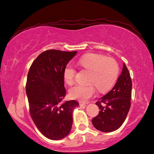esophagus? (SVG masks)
Instances as JSON below:
<instances>
[{
    "instance_id": "1",
    "label": "esophagus",
    "mask_w": 154,
    "mask_h": 154,
    "mask_svg": "<svg viewBox=\"0 0 154 154\" xmlns=\"http://www.w3.org/2000/svg\"><path fill=\"white\" fill-rule=\"evenodd\" d=\"M89 104V103H83V102H79V105L81 106H87Z\"/></svg>"
}]
</instances>
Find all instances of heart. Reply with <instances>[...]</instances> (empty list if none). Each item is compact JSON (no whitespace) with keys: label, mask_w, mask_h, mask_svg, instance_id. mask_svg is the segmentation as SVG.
I'll return each instance as SVG.
<instances>
[{"label":"heart","mask_w":154,"mask_h":154,"mask_svg":"<svg viewBox=\"0 0 154 154\" xmlns=\"http://www.w3.org/2000/svg\"><path fill=\"white\" fill-rule=\"evenodd\" d=\"M78 63L84 69L91 71L89 82L93 83L99 91L102 92L109 89L113 85L119 75V67L116 61L111 57L106 58L102 55H84L79 59ZM75 73L76 71L74 67L68 64L63 72L65 82L68 85L73 84ZM94 85H77L70 89V96L74 99L83 102L87 101L95 93Z\"/></svg>","instance_id":"obj_1"}]
</instances>
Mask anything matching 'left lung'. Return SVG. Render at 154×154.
Listing matches in <instances>:
<instances>
[{
  "instance_id": "obj_1",
  "label": "left lung",
  "mask_w": 154,
  "mask_h": 154,
  "mask_svg": "<svg viewBox=\"0 0 154 154\" xmlns=\"http://www.w3.org/2000/svg\"><path fill=\"white\" fill-rule=\"evenodd\" d=\"M132 79L129 71L123 64L122 71L115 85L96 103L99 113L92 119L94 127L99 131L111 132L122 126L130 108Z\"/></svg>"
}]
</instances>
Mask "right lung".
Returning a JSON list of instances; mask_svg holds the SVG:
<instances>
[{
	"instance_id": "add662e5",
	"label": "right lung",
	"mask_w": 154,
	"mask_h": 154,
	"mask_svg": "<svg viewBox=\"0 0 154 154\" xmlns=\"http://www.w3.org/2000/svg\"><path fill=\"white\" fill-rule=\"evenodd\" d=\"M77 52L45 51L35 59L28 71L26 92L30 116L48 139H63L71 131L72 114L79 103L75 100L63 102L66 94L63 72Z\"/></svg>"
}]
</instances>
